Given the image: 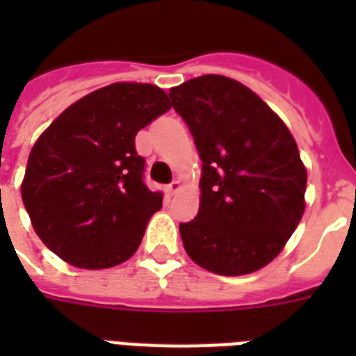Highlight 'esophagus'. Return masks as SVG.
<instances>
[{"instance_id":"1","label":"esophagus","mask_w":356,"mask_h":356,"mask_svg":"<svg viewBox=\"0 0 356 356\" xmlns=\"http://www.w3.org/2000/svg\"><path fill=\"white\" fill-rule=\"evenodd\" d=\"M179 190H181V181H172V183L168 184V192L170 194H177Z\"/></svg>"}]
</instances>
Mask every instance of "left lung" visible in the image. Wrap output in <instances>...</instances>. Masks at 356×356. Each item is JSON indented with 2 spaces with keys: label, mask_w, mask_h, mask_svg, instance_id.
Returning a JSON list of instances; mask_svg holds the SVG:
<instances>
[{
  "label": "left lung",
  "mask_w": 356,
  "mask_h": 356,
  "mask_svg": "<svg viewBox=\"0 0 356 356\" xmlns=\"http://www.w3.org/2000/svg\"><path fill=\"white\" fill-rule=\"evenodd\" d=\"M200 151L201 200L179 223L186 253L218 275H245L281 253L305 212V170L292 133L248 86L201 75L170 90Z\"/></svg>",
  "instance_id": "obj_1"
}]
</instances>
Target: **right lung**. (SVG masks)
<instances>
[{
  "instance_id": "add662e5",
  "label": "right lung",
  "mask_w": 356,
  "mask_h": 356,
  "mask_svg": "<svg viewBox=\"0 0 356 356\" xmlns=\"http://www.w3.org/2000/svg\"><path fill=\"white\" fill-rule=\"evenodd\" d=\"M166 92L114 83L70 105L36 140L22 183L35 233L77 268L103 270L131 259L161 192L144 183L134 136L170 111Z\"/></svg>"
}]
</instances>
